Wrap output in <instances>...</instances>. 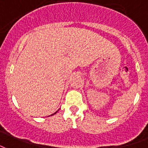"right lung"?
I'll return each instance as SVG.
<instances>
[{
    "label": "right lung",
    "mask_w": 148,
    "mask_h": 148,
    "mask_svg": "<svg viewBox=\"0 0 148 148\" xmlns=\"http://www.w3.org/2000/svg\"><path fill=\"white\" fill-rule=\"evenodd\" d=\"M57 112H54V114H52V115H54V114H56V113H57Z\"/></svg>",
    "instance_id": "1"
}]
</instances>
